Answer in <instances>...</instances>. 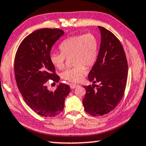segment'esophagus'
<instances>
[{
    "label": "esophagus",
    "mask_w": 146,
    "mask_h": 146,
    "mask_svg": "<svg viewBox=\"0 0 146 146\" xmlns=\"http://www.w3.org/2000/svg\"><path fill=\"white\" fill-rule=\"evenodd\" d=\"M77 86H79L78 84H71L70 85V88H71V89H74V88H77Z\"/></svg>",
    "instance_id": "obj_1"
}]
</instances>
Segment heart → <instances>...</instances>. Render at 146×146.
<instances>
[{
    "label": "heart",
    "instance_id": "heart-1",
    "mask_svg": "<svg viewBox=\"0 0 146 146\" xmlns=\"http://www.w3.org/2000/svg\"><path fill=\"white\" fill-rule=\"evenodd\" d=\"M61 53L50 55L52 64L58 69H63L66 58L71 57L73 67L61 73V77L68 82H77L86 73V67L94 65L98 53V42L94 35L86 34L73 36L63 40L59 46Z\"/></svg>",
    "mask_w": 146,
    "mask_h": 146
}]
</instances>
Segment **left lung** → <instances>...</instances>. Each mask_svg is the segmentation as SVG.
<instances>
[{"label":"left lung","instance_id":"1","mask_svg":"<svg viewBox=\"0 0 146 146\" xmlns=\"http://www.w3.org/2000/svg\"><path fill=\"white\" fill-rule=\"evenodd\" d=\"M101 42L97 60L88 79L98 85L84 86V109L94 117L112 111L122 99L126 88L128 64L122 44L109 30L98 26Z\"/></svg>","mask_w":146,"mask_h":146}]
</instances>
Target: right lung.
<instances>
[{
    "label": "right lung",
    "instance_id": "1",
    "mask_svg": "<svg viewBox=\"0 0 146 146\" xmlns=\"http://www.w3.org/2000/svg\"><path fill=\"white\" fill-rule=\"evenodd\" d=\"M64 34L56 28L36 30L21 42L15 58V76L24 101L31 109L44 117L60 113L64 109L65 98L71 92L70 87L64 84H60L54 92L46 86L48 79L59 82L50 53L52 46Z\"/></svg>",
    "mask_w": 146,
    "mask_h": 146
}]
</instances>
